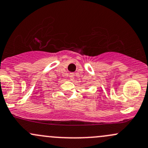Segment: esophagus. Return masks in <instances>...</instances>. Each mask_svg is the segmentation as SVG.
<instances>
[{
  "mask_svg": "<svg viewBox=\"0 0 148 148\" xmlns=\"http://www.w3.org/2000/svg\"><path fill=\"white\" fill-rule=\"evenodd\" d=\"M75 77V74L73 73H71L69 74V79L71 80H73L74 79Z\"/></svg>",
  "mask_w": 148,
  "mask_h": 148,
  "instance_id": "1",
  "label": "esophagus"
}]
</instances>
